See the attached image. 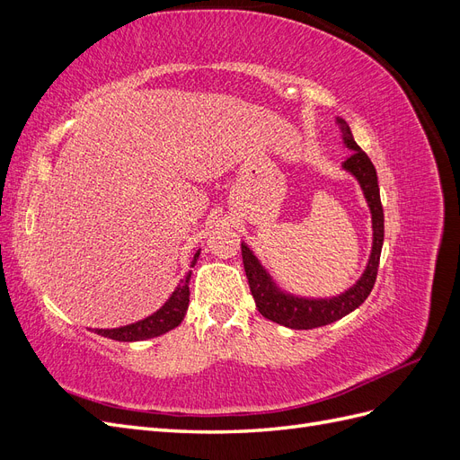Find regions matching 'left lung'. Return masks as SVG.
<instances>
[{"instance_id": "left-lung-1", "label": "left lung", "mask_w": 460, "mask_h": 460, "mask_svg": "<svg viewBox=\"0 0 460 460\" xmlns=\"http://www.w3.org/2000/svg\"><path fill=\"white\" fill-rule=\"evenodd\" d=\"M338 124L341 128L345 146L353 151L351 155L343 161V169L358 180L372 213V253L367 264V270L358 278V282L347 289L345 294L332 299H305L289 296L284 294V291L272 282V278L262 269V264L252 253V249L242 243L243 269L259 313L276 324H282L294 330H313L318 326H326L336 323V320L343 318L345 314H349L370 296L376 282V274H378L380 253L384 243V208L380 201L378 176H376V169L367 153L353 140L349 124L343 119H338Z\"/></svg>"}]
</instances>
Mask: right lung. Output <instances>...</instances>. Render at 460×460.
I'll list each match as a JSON object with an SVG mask.
<instances>
[{
	"label": "right lung",
	"mask_w": 460,
	"mask_h": 460,
	"mask_svg": "<svg viewBox=\"0 0 460 460\" xmlns=\"http://www.w3.org/2000/svg\"><path fill=\"white\" fill-rule=\"evenodd\" d=\"M198 257H199V252L193 255V261L190 267H193V264L198 262ZM190 276H191V272L186 274L184 280H180V284L172 291L169 301H166L157 313H153L151 316L140 320V323H134L128 326H120V328H113V330H95V332L103 338L117 340V341H142V340H149V338H157V336H161V333L176 328L180 323H182L184 314L188 311Z\"/></svg>",
	"instance_id": "1"
}]
</instances>
